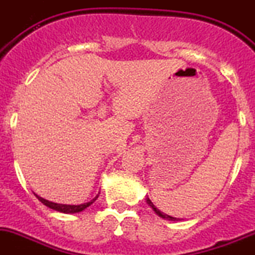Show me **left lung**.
Wrapping results in <instances>:
<instances>
[{"mask_svg": "<svg viewBox=\"0 0 255 255\" xmlns=\"http://www.w3.org/2000/svg\"><path fill=\"white\" fill-rule=\"evenodd\" d=\"M145 200H146V203H147V204H149L150 207L152 208V210H154L155 213L158 214L159 217H161V218H163V220H167V221H173V222H174V221H181L180 218H174V217H172V216H168V214H165V213H163V212H160V210H159L158 208H156V207H155L154 204H152V201L150 200L149 198H146Z\"/></svg>", "mask_w": 255, "mask_h": 255, "instance_id": "obj_1", "label": "left lung"}]
</instances>
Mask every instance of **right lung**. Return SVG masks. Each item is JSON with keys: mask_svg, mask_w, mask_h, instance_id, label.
Here are the masks:
<instances>
[{"mask_svg": "<svg viewBox=\"0 0 255 255\" xmlns=\"http://www.w3.org/2000/svg\"><path fill=\"white\" fill-rule=\"evenodd\" d=\"M35 196H37V199H38L39 201H41L42 204H45L46 207L51 208V209L54 210H57V212H61V213H65V214H74V213H79V212H83L85 209H87L90 205H92L96 201V199L100 196V191H99V194L95 196L92 200L87 201V203H83V204H78V205H70V204H57V203H52V201L50 200H46V199L41 198V196H38V195L35 194Z\"/></svg>", "mask_w": 255, "mask_h": 255, "instance_id": "1", "label": "right lung"}]
</instances>
